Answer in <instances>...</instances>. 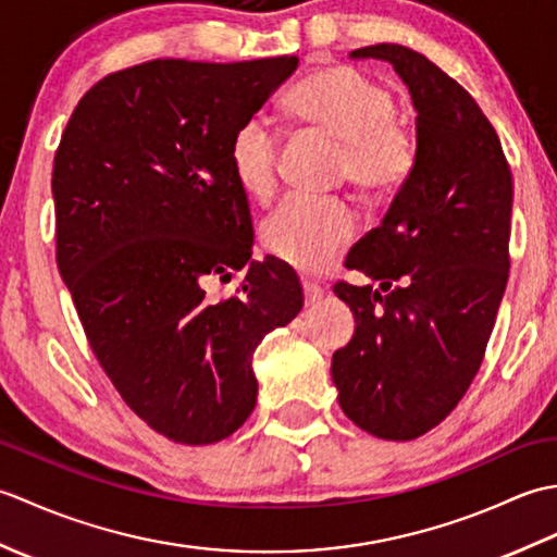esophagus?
Masks as SVG:
<instances>
[{
  "mask_svg": "<svg viewBox=\"0 0 557 557\" xmlns=\"http://www.w3.org/2000/svg\"><path fill=\"white\" fill-rule=\"evenodd\" d=\"M323 294H325L323 287H318L315 282H309V280L304 282V301H306V306H315L318 301L323 299Z\"/></svg>",
  "mask_w": 557,
  "mask_h": 557,
  "instance_id": "34e87169",
  "label": "esophagus"
}]
</instances>
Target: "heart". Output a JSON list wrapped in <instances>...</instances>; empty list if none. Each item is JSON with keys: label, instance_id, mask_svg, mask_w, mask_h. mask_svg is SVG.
Here are the masks:
<instances>
[{"label": "heart", "instance_id": "heart-1", "mask_svg": "<svg viewBox=\"0 0 557 557\" xmlns=\"http://www.w3.org/2000/svg\"><path fill=\"white\" fill-rule=\"evenodd\" d=\"M294 120L342 144L339 174L363 196L387 198L405 186L419 160L411 126L397 116L385 83L354 66H327L289 92ZM282 136L265 116H248L234 128L227 162L234 184L256 203L277 188ZM357 234V215L345 200L289 198L263 224L265 251L306 275L327 270Z\"/></svg>", "mask_w": 557, "mask_h": 557}]
</instances>
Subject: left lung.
<instances>
[{
  "instance_id": "8db88e82",
  "label": "left lung",
  "mask_w": 557,
  "mask_h": 557,
  "mask_svg": "<svg viewBox=\"0 0 557 557\" xmlns=\"http://www.w3.org/2000/svg\"><path fill=\"white\" fill-rule=\"evenodd\" d=\"M351 57L385 59L409 86L419 160L347 256L381 289L335 285L357 330L333 354V381L359 429L413 441L457 407L481 369L510 275L512 172L476 100L423 54L381 42Z\"/></svg>"
}]
</instances>
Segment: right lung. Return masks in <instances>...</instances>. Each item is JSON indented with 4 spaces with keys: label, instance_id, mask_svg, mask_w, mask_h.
<instances>
[{
    "label": "right lung",
    "instance_id": "add662e5",
    "mask_svg": "<svg viewBox=\"0 0 557 557\" xmlns=\"http://www.w3.org/2000/svg\"><path fill=\"white\" fill-rule=\"evenodd\" d=\"M297 57L152 59L98 81L54 152L57 265L102 371L136 417L210 445L251 417L253 351L301 311L272 258L251 260L248 200L227 146ZM244 271L232 298L210 278Z\"/></svg>",
    "mask_w": 557,
    "mask_h": 557
}]
</instances>
